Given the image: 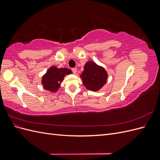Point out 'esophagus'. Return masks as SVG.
<instances>
[{
	"instance_id": "obj_1",
	"label": "esophagus",
	"mask_w": 160,
	"mask_h": 160,
	"mask_svg": "<svg viewBox=\"0 0 160 160\" xmlns=\"http://www.w3.org/2000/svg\"><path fill=\"white\" fill-rule=\"evenodd\" d=\"M71 70H72V72H73L74 74H76V73H77V68H72Z\"/></svg>"
}]
</instances>
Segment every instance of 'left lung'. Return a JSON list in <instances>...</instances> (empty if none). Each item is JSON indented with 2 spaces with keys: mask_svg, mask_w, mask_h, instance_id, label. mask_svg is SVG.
<instances>
[{
  "mask_svg": "<svg viewBox=\"0 0 160 160\" xmlns=\"http://www.w3.org/2000/svg\"><path fill=\"white\" fill-rule=\"evenodd\" d=\"M83 68L84 71L80 77L85 88L93 91H98L102 88L108 77V72L103 67L97 65L93 61H88Z\"/></svg>",
  "mask_w": 160,
  "mask_h": 160,
  "instance_id": "1",
  "label": "left lung"
}]
</instances>
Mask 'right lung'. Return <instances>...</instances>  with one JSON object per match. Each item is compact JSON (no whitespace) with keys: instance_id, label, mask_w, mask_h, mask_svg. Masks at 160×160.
Listing matches in <instances>:
<instances>
[{"instance_id":"obj_1","label":"right lung","mask_w":160,"mask_h":160,"mask_svg":"<svg viewBox=\"0 0 160 160\" xmlns=\"http://www.w3.org/2000/svg\"><path fill=\"white\" fill-rule=\"evenodd\" d=\"M72 73V71L67 68H57L52 66L47 70L42 76L41 83L45 89L51 92H56L60 88L61 82L65 75Z\"/></svg>"}]
</instances>
